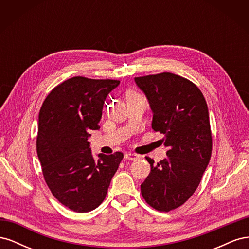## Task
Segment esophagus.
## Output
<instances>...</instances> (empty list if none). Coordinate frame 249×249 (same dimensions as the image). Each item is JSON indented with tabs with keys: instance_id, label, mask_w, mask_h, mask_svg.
Returning <instances> with one entry per match:
<instances>
[{
	"instance_id": "1",
	"label": "esophagus",
	"mask_w": 249,
	"mask_h": 249,
	"mask_svg": "<svg viewBox=\"0 0 249 249\" xmlns=\"http://www.w3.org/2000/svg\"><path fill=\"white\" fill-rule=\"evenodd\" d=\"M124 158L126 160H131V161H135L139 159V156L137 154H133V153H126L124 155Z\"/></svg>"
}]
</instances>
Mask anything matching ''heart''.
Returning a JSON list of instances; mask_svg holds the SVG:
<instances>
[{
    "label": "heart",
    "instance_id": "heart-1",
    "mask_svg": "<svg viewBox=\"0 0 249 249\" xmlns=\"http://www.w3.org/2000/svg\"><path fill=\"white\" fill-rule=\"evenodd\" d=\"M139 95L138 93H136L135 91H132V90H130V91L126 92V99H130V97H133V96H137Z\"/></svg>",
    "mask_w": 249,
    "mask_h": 249
}]
</instances>
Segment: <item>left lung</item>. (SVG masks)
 <instances>
[{
  "label": "left lung",
  "instance_id": "1",
  "mask_svg": "<svg viewBox=\"0 0 249 249\" xmlns=\"http://www.w3.org/2000/svg\"><path fill=\"white\" fill-rule=\"evenodd\" d=\"M153 111L152 129L164 135L167 158L154 164L141 184L150 207L169 212L182 206L198 187L212 154L207 102L198 87L171 72L135 78Z\"/></svg>",
  "mask_w": 249,
  "mask_h": 249
}]
</instances>
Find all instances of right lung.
<instances>
[{"label":"right lung","instance_id":"1","mask_svg":"<svg viewBox=\"0 0 249 249\" xmlns=\"http://www.w3.org/2000/svg\"><path fill=\"white\" fill-rule=\"evenodd\" d=\"M117 80L73 77L56 86L38 116L36 148L43 178L52 194L74 212L99 207L124 155L91 154L90 130H99L107 95Z\"/></svg>","mask_w":249,"mask_h":249}]
</instances>
